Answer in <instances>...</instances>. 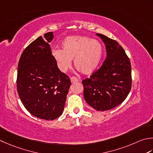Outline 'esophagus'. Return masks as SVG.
<instances>
[{
    "label": "esophagus",
    "mask_w": 153,
    "mask_h": 153,
    "mask_svg": "<svg viewBox=\"0 0 153 153\" xmlns=\"http://www.w3.org/2000/svg\"><path fill=\"white\" fill-rule=\"evenodd\" d=\"M70 79H71V83H75V82H78V79H77V77H75V76L71 77H70Z\"/></svg>",
    "instance_id": "34e87169"
}]
</instances>
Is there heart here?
<instances>
[{
  "mask_svg": "<svg viewBox=\"0 0 153 153\" xmlns=\"http://www.w3.org/2000/svg\"><path fill=\"white\" fill-rule=\"evenodd\" d=\"M62 50H52L59 70L67 71L74 59L77 70L90 74L97 68L103 56V46L98 40L84 36H71L61 43Z\"/></svg>",
  "mask_w": 153,
  "mask_h": 153,
  "instance_id": "1",
  "label": "heart"
}]
</instances>
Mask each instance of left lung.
Instances as JSON below:
<instances>
[{
	"label": "left lung",
	"instance_id": "8db88e82",
	"mask_svg": "<svg viewBox=\"0 0 153 153\" xmlns=\"http://www.w3.org/2000/svg\"><path fill=\"white\" fill-rule=\"evenodd\" d=\"M106 48L107 58L89 78L82 81L83 96L99 111L110 110L123 102L131 89V65L124 49L117 42L97 34Z\"/></svg>",
	"mask_w": 153,
	"mask_h": 153
}]
</instances>
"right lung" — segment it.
<instances>
[{
	"mask_svg": "<svg viewBox=\"0 0 153 153\" xmlns=\"http://www.w3.org/2000/svg\"><path fill=\"white\" fill-rule=\"evenodd\" d=\"M53 32L44 34L27 46L18 65L16 86L19 97L32 115L53 120L64 109L70 79L61 72L49 42Z\"/></svg>",
	"mask_w": 153,
	"mask_h": 153,
	"instance_id": "1",
	"label": "right lung"
}]
</instances>
